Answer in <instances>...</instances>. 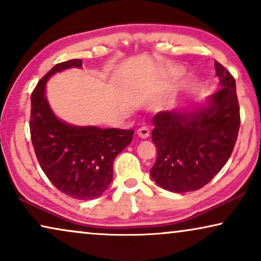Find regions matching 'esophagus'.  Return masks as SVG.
<instances>
[{
	"instance_id": "esophagus-1",
	"label": "esophagus",
	"mask_w": 261,
	"mask_h": 261,
	"mask_svg": "<svg viewBox=\"0 0 261 261\" xmlns=\"http://www.w3.org/2000/svg\"><path fill=\"white\" fill-rule=\"evenodd\" d=\"M138 135H139V138H141V139H147L148 137H149V129L147 127H140L138 129Z\"/></svg>"
}]
</instances>
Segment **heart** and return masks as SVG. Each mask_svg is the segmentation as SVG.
Here are the masks:
<instances>
[{
  "instance_id": "obj_1",
  "label": "heart",
  "mask_w": 261,
  "mask_h": 261,
  "mask_svg": "<svg viewBox=\"0 0 261 261\" xmlns=\"http://www.w3.org/2000/svg\"><path fill=\"white\" fill-rule=\"evenodd\" d=\"M174 73H176V76H179V74H180V71H179V70H177L176 72H174Z\"/></svg>"
}]
</instances>
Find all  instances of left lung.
<instances>
[{
    "instance_id": "left-lung-1",
    "label": "left lung",
    "mask_w": 261,
    "mask_h": 261,
    "mask_svg": "<svg viewBox=\"0 0 261 261\" xmlns=\"http://www.w3.org/2000/svg\"><path fill=\"white\" fill-rule=\"evenodd\" d=\"M220 89L202 103L153 116L156 160L149 171L160 188L183 194L208 184L226 165L240 127L237 84L215 62Z\"/></svg>"
}]
</instances>
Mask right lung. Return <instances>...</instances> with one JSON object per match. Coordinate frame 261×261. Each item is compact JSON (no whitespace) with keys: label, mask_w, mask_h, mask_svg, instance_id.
Here are the masks:
<instances>
[{"label":"right lung","mask_w":261,"mask_h":261,"mask_svg":"<svg viewBox=\"0 0 261 261\" xmlns=\"http://www.w3.org/2000/svg\"><path fill=\"white\" fill-rule=\"evenodd\" d=\"M82 69L81 59L57 64L31 96V138L38 162L52 184L70 197L90 201L105 194L113 180V164L133 139V129L74 126L60 120L46 97L56 73Z\"/></svg>","instance_id":"1"}]
</instances>
